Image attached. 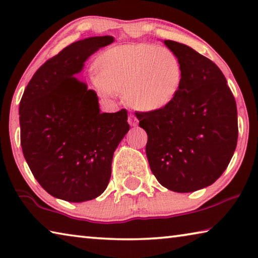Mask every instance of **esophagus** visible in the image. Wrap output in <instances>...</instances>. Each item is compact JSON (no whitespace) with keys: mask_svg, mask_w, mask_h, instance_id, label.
I'll list each match as a JSON object with an SVG mask.
<instances>
[{"mask_svg":"<svg viewBox=\"0 0 258 258\" xmlns=\"http://www.w3.org/2000/svg\"><path fill=\"white\" fill-rule=\"evenodd\" d=\"M138 118L136 117V114H133V113H130L128 114V122H130V125H132V126H137L138 125Z\"/></svg>","mask_w":258,"mask_h":258,"instance_id":"esophagus-1","label":"esophagus"}]
</instances>
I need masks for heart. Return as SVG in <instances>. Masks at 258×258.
<instances>
[{
	"instance_id": "b5f03b06",
	"label": "heart",
	"mask_w": 258,
	"mask_h": 258,
	"mask_svg": "<svg viewBox=\"0 0 258 258\" xmlns=\"http://www.w3.org/2000/svg\"><path fill=\"white\" fill-rule=\"evenodd\" d=\"M97 91L103 96L124 92V100L141 111H157L180 89L182 65L172 50L153 44L108 49L94 63Z\"/></svg>"
}]
</instances>
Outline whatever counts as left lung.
<instances>
[{"mask_svg": "<svg viewBox=\"0 0 258 258\" xmlns=\"http://www.w3.org/2000/svg\"><path fill=\"white\" fill-rule=\"evenodd\" d=\"M182 81L175 99L157 111L136 112L148 136L151 172L167 189L189 193L223 174L238 141V111L223 72L211 59L175 41Z\"/></svg>", "mask_w": 258, "mask_h": 258, "instance_id": "obj_1", "label": "left lung"}]
</instances>
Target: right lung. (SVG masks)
Returning a JSON list of instances; mask_svg holds the SVG:
<instances>
[{
    "label": "right lung",
    "mask_w": 258,
    "mask_h": 258,
    "mask_svg": "<svg viewBox=\"0 0 258 258\" xmlns=\"http://www.w3.org/2000/svg\"><path fill=\"white\" fill-rule=\"evenodd\" d=\"M112 36L78 41L41 65L19 104L20 145L34 178L69 202L100 196L111 177L113 151L128 132L127 111L100 112L96 93L76 77Z\"/></svg>",
    "instance_id": "right-lung-1"
}]
</instances>
